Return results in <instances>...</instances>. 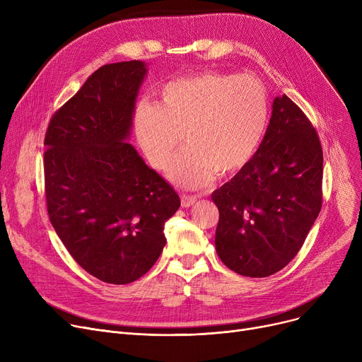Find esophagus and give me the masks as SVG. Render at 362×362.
I'll list each match as a JSON object with an SVG mask.
<instances>
[{
	"mask_svg": "<svg viewBox=\"0 0 362 362\" xmlns=\"http://www.w3.org/2000/svg\"><path fill=\"white\" fill-rule=\"evenodd\" d=\"M180 201H182V206L183 208H189V206L194 205L197 202V197H194V195H182Z\"/></svg>",
	"mask_w": 362,
	"mask_h": 362,
	"instance_id": "obj_1",
	"label": "esophagus"
}]
</instances>
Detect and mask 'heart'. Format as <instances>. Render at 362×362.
Wrapping results in <instances>:
<instances>
[{
    "instance_id": "heart-1",
    "label": "heart",
    "mask_w": 362,
    "mask_h": 362,
    "mask_svg": "<svg viewBox=\"0 0 362 362\" xmlns=\"http://www.w3.org/2000/svg\"><path fill=\"white\" fill-rule=\"evenodd\" d=\"M160 104L142 101L135 133L157 170L173 161L183 136L189 148L170 167L182 187H201L216 173L232 176L251 161L269 122L265 86L251 74L202 71L167 82Z\"/></svg>"
}]
</instances>
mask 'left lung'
Segmentation results:
<instances>
[{
	"label": "left lung",
	"mask_w": 362,
	"mask_h": 362,
	"mask_svg": "<svg viewBox=\"0 0 362 362\" xmlns=\"http://www.w3.org/2000/svg\"><path fill=\"white\" fill-rule=\"evenodd\" d=\"M321 185L317 130L289 97H277L255 156L211 195L220 213V259L246 277H267L286 267L320 214Z\"/></svg>",
	"instance_id": "8db88e82"
}]
</instances>
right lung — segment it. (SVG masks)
Wrapping results in <instances>:
<instances>
[{
  "instance_id": "1",
  "label": "right lung",
  "mask_w": 362,
  "mask_h": 362,
  "mask_svg": "<svg viewBox=\"0 0 362 362\" xmlns=\"http://www.w3.org/2000/svg\"><path fill=\"white\" fill-rule=\"evenodd\" d=\"M145 74L139 60L100 67L54 112L44 141L51 224L74 261L111 284L135 281L156 264L164 224L180 206L126 142Z\"/></svg>"
}]
</instances>
